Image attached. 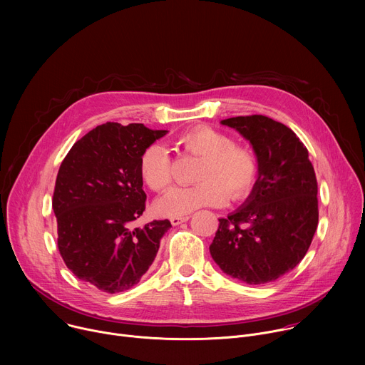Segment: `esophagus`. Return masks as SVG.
Listing matches in <instances>:
<instances>
[{"label":"esophagus","mask_w":365,"mask_h":365,"mask_svg":"<svg viewBox=\"0 0 365 365\" xmlns=\"http://www.w3.org/2000/svg\"><path fill=\"white\" fill-rule=\"evenodd\" d=\"M189 218L190 217H172L170 218V222L173 224V225H179V224H182V222H186V221H189Z\"/></svg>","instance_id":"1"}]
</instances>
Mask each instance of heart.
I'll use <instances>...</instances> for the list:
<instances>
[{
  "label": "heart",
  "instance_id": "heart-1",
  "mask_svg": "<svg viewBox=\"0 0 365 365\" xmlns=\"http://www.w3.org/2000/svg\"><path fill=\"white\" fill-rule=\"evenodd\" d=\"M178 144L203 159L197 175L200 183L170 189L155 203L160 215L185 217L203 206H221L228 197L242 199L251 192L258 175V160L251 148L234 144L228 134L207 125L183 133ZM140 175L154 192L169 187L170 159L160 144H151L143 151Z\"/></svg>",
  "mask_w": 365,
  "mask_h": 365
}]
</instances>
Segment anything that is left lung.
Masks as SVG:
<instances>
[{
  "label": "left lung",
  "instance_id": "left-lung-1",
  "mask_svg": "<svg viewBox=\"0 0 365 365\" xmlns=\"http://www.w3.org/2000/svg\"><path fill=\"white\" fill-rule=\"evenodd\" d=\"M250 141L258 176L245 202L220 227L211 255L247 284H264L293 270L318 227V183L307 148L284 124L264 115L221 121Z\"/></svg>",
  "mask_w": 365,
  "mask_h": 365
}]
</instances>
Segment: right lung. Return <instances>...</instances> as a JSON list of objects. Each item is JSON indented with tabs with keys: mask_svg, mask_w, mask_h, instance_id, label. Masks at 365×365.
Returning <instances> with one entry per match:
<instances>
[{
	"mask_svg": "<svg viewBox=\"0 0 365 365\" xmlns=\"http://www.w3.org/2000/svg\"><path fill=\"white\" fill-rule=\"evenodd\" d=\"M168 130L98 125L69 150L53 193L58 247L68 269L107 293L135 286L153 264L169 220L131 228L145 210L143 151Z\"/></svg>",
	"mask_w": 365,
	"mask_h": 365,
	"instance_id": "add662e5",
	"label": "right lung"
}]
</instances>
